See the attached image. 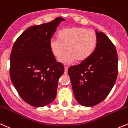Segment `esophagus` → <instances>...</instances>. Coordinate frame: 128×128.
<instances>
[{"instance_id": "34e87169", "label": "esophagus", "mask_w": 128, "mask_h": 128, "mask_svg": "<svg viewBox=\"0 0 128 128\" xmlns=\"http://www.w3.org/2000/svg\"><path fill=\"white\" fill-rule=\"evenodd\" d=\"M68 67H67V66H65V67H64V73H65V74H67V70H68Z\"/></svg>"}]
</instances>
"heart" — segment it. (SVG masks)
<instances>
[{
  "label": "heart",
  "instance_id": "obj_1",
  "mask_svg": "<svg viewBox=\"0 0 128 128\" xmlns=\"http://www.w3.org/2000/svg\"><path fill=\"white\" fill-rule=\"evenodd\" d=\"M98 37L94 31L83 28H68L58 34V38H52L49 48L53 55L59 58L65 51L68 52L59 59L61 62L69 64L76 60L84 61L92 54L96 48Z\"/></svg>",
  "mask_w": 128,
  "mask_h": 128
}]
</instances>
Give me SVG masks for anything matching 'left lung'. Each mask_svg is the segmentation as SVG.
I'll return each instance as SVG.
<instances>
[{
  "mask_svg": "<svg viewBox=\"0 0 128 128\" xmlns=\"http://www.w3.org/2000/svg\"><path fill=\"white\" fill-rule=\"evenodd\" d=\"M94 50L80 64L68 69L74 98L85 106L102 102L112 90L118 73V56L115 46L104 32L96 30Z\"/></svg>",
  "mask_w": 128,
  "mask_h": 128,
  "instance_id": "left-lung-1",
  "label": "left lung"
}]
</instances>
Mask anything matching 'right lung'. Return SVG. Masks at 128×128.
<instances>
[{"mask_svg": "<svg viewBox=\"0 0 128 128\" xmlns=\"http://www.w3.org/2000/svg\"><path fill=\"white\" fill-rule=\"evenodd\" d=\"M62 17L30 26L16 40L10 55V74L22 99L42 107L54 100L59 78L64 72L49 48V42Z\"/></svg>", "mask_w": 128, "mask_h": 128, "instance_id": "1", "label": "right lung"}]
</instances>
